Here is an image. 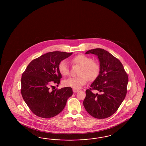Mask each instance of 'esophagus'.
Returning a JSON list of instances; mask_svg holds the SVG:
<instances>
[{
  "mask_svg": "<svg viewBox=\"0 0 146 146\" xmlns=\"http://www.w3.org/2000/svg\"><path fill=\"white\" fill-rule=\"evenodd\" d=\"M73 92L74 93H77V92H79V90H78V89H73Z\"/></svg>",
  "mask_w": 146,
  "mask_h": 146,
  "instance_id": "1",
  "label": "esophagus"
}]
</instances>
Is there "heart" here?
Here are the masks:
<instances>
[{"label":"heart","instance_id":"heart-1","mask_svg":"<svg viewBox=\"0 0 146 146\" xmlns=\"http://www.w3.org/2000/svg\"><path fill=\"white\" fill-rule=\"evenodd\" d=\"M72 62L81 66L79 76H72L65 80L63 84L65 86L73 88L79 89L86 84L88 79L94 80L100 73V66L97 62H94L92 58L84 54H78L73 58ZM58 70L62 75L65 76L70 73V68L65 60L59 62Z\"/></svg>","mask_w":146,"mask_h":146}]
</instances>
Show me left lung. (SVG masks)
<instances>
[{"instance_id":"1","label":"left lung","mask_w":146,"mask_h":146,"mask_svg":"<svg viewBox=\"0 0 146 146\" xmlns=\"http://www.w3.org/2000/svg\"><path fill=\"white\" fill-rule=\"evenodd\" d=\"M97 56L100 73L86 91L84 106L89 115L97 119L110 117L118 110L127 93L128 75L119 60L104 49H92L86 54ZM92 89L99 94H94Z\"/></svg>"}]
</instances>
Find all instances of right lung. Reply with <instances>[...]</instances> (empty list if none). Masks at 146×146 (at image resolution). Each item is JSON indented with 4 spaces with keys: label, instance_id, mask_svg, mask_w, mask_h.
Returning <instances> with one entry per match:
<instances>
[{
    "label": "right lung",
    "instance_id": "1",
    "mask_svg": "<svg viewBox=\"0 0 146 146\" xmlns=\"http://www.w3.org/2000/svg\"><path fill=\"white\" fill-rule=\"evenodd\" d=\"M72 52L53 51L32 60L23 73L21 94L27 105L35 115L50 118L60 113L67 100L73 94L71 87L50 90V84H59L62 74L58 70L59 62Z\"/></svg>",
    "mask_w": 146,
    "mask_h": 146
}]
</instances>
